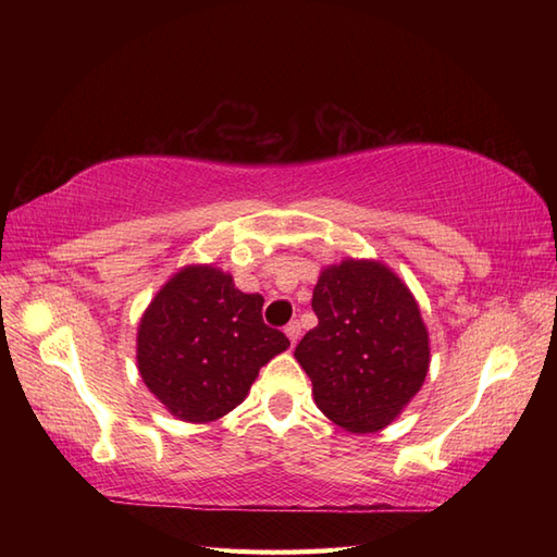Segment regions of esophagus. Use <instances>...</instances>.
<instances>
[{"mask_svg": "<svg viewBox=\"0 0 557 557\" xmlns=\"http://www.w3.org/2000/svg\"><path fill=\"white\" fill-rule=\"evenodd\" d=\"M285 333H287V337H289V342H292V347H294V345H297V342H299L301 325H299L297 321H292V323L285 327Z\"/></svg>", "mask_w": 557, "mask_h": 557, "instance_id": "obj_1", "label": "esophagus"}]
</instances>
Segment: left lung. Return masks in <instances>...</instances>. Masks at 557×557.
Masks as SVG:
<instances>
[{"label":"left lung","mask_w":557,"mask_h":557,"mask_svg":"<svg viewBox=\"0 0 557 557\" xmlns=\"http://www.w3.org/2000/svg\"><path fill=\"white\" fill-rule=\"evenodd\" d=\"M318 325L294 349L313 399L349 433L385 429L429 373V330L405 282L377 260L347 258L313 289Z\"/></svg>","instance_id":"obj_1"}]
</instances>
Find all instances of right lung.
Wrapping results in <instances>:
<instances>
[{"mask_svg": "<svg viewBox=\"0 0 557 557\" xmlns=\"http://www.w3.org/2000/svg\"><path fill=\"white\" fill-rule=\"evenodd\" d=\"M260 311L263 297L236 289L220 268H182L140 318L136 359L146 387L182 421L224 417L260 366L289 347Z\"/></svg>", "mask_w": 557, "mask_h": 557, "instance_id": "obj_1", "label": "right lung"}]
</instances>
